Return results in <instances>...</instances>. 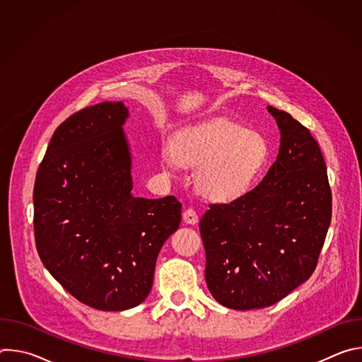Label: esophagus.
<instances>
[{
	"mask_svg": "<svg viewBox=\"0 0 362 362\" xmlns=\"http://www.w3.org/2000/svg\"><path fill=\"white\" fill-rule=\"evenodd\" d=\"M183 221H185L186 223H189V225H196V223L199 222V216H197V214H196L194 209L187 208V209H185V212H183Z\"/></svg>",
	"mask_w": 362,
	"mask_h": 362,
	"instance_id": "obj_1",
	"label": "esophagus"
}]
</instances>
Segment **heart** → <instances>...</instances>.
Wrapping results in <instances>:
<instances>
[{"instance_id":"obj_1","label":"heart","mask_w":362,"mask_h":362,"mask_svg":"<svg viewBox=\"0 0 362 362\" xmlns=\"http://www.w3.org/2000/svg\"><path fill=\"white\" fill-rule=\"evenodd\" d=\"M269 159L268 140L226 119L183 129L163 153V165L196 168V189L206 197L230 202L247 193Z\"/></svg>"}]
</instances>
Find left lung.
Listing matches in <instances>:
<instances>
[{"instance_id":"obj_1","label":"left lung","mask_w":362,"mask_h":362,"mask_svg":"<svg viewBox=\"0 0 362 362\" xmlns=\"http://www.w3.org/2000/svg\"><path fill=\"white\" fill-rule=\"evenodd\" d=\"M268 112L281 130L276 160L259 185L211 203L199 222L206 284L219 303L239 311L274 305L313 275L332 214L318 143L289 113Z\"/></svg>"}]
</instances>
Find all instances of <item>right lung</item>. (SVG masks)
Instances as JSON below:
<instances>
[{
  "label": "right lung",
  "mask_w": 362,
  "mask_h": 362,
  "mask_svg": "<svg viewBox=\"0 0 362 362\" xmlns=\"http://www.w3.org/2000/svg\"><path fill=\"white\" fill-rule=\"evenodd\" d=\"M122 101L86 107L54 132L34 183V238L48 272L100 311L137 306L165 240L179 228L175 196L134 197Z\"/></svg>",
  "instance_id": "right-lung-1"
}]
</instances>
